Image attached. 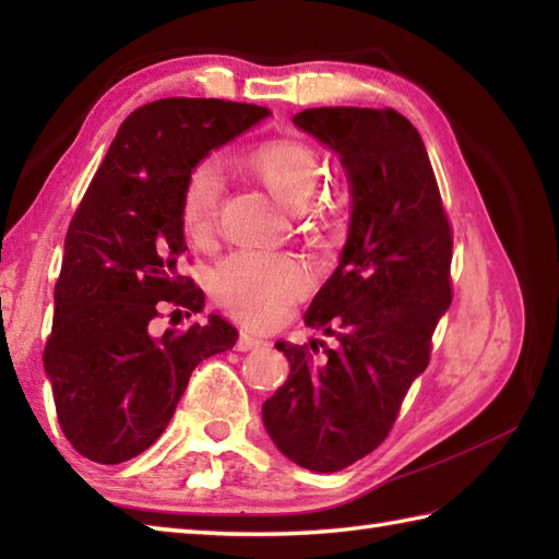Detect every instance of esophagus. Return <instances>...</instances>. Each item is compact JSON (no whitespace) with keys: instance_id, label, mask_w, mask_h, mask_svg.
Masks as SVG:
<instances>
[{"instance_id":"1","label":"esophagus","mask_w":559,"mask_h":559,"mask_svg":"<svg viewBox=\"0 0 559 559\" xmlns=\"http://www.w3.org/2000/svg\"><path fill=\"white\" fill-rule=\"evenodd\" d=\"M259 346H264V338L249 334V331H240V336H237V341H235V348L242 350V353L245 350H254Z\"/></svg>"}]
</instances>
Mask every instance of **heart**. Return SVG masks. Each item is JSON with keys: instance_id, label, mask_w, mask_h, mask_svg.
Segmentation results:
<instances>
[{"instance_id": "b5f03b06", "label": "heart", "mask_w": 559, "mask_h": 559, "mask_svg": "<svg viewBox=\"0 0 559 559\" xmlns=\"http://www.w3.org/2000/svg\"><path fill=\"white\" fill-rule=\"evenodd\" d=\"M240 163L283 204L298 216L326 228L338 213V201L314 192L322 180L324 163L310 141L298 136H271L240 153ZM223 180L211 160L194 163L180 194V223L192 245L213 240L218 225ZM213 295L225 310L249 324H271L312 288V271L300 257L281 252H235L213 273Z\"/></svg>"}]
</instances>
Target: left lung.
<instances>
[{"label": "left lung", "instance_id": "8db88e82", "mask_svg": "<svg viewBox=\"0 0 559 559\" xmlns=\"http://www.w3.org/2000/svg\"><path fill=\"white\" fill-rule=\"evenodd\" d=\"M334 148L348 173L353 216L341 264L317 293L305 324L336 336L276 343L290 374L264 401V425L302 468L334 473L389 437L432 334L451 305V225L423 139L401 112L312 108L293 117Z\"/></svg>", "mask_w": 559, "mask_h": 559}]
</instances>
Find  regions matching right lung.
Masks as SVG:
<instances>
[{
    "label": "right lung",
    "instance_id": "obj_1",
    "mask_svg": "<svg viewBox=\"0 0 559 559\" xmlns=\"http://www.w3.org/2000/svg\"><path fill=\"white\" fill-rule=\"evenodd\" d=\"M266 115L218 98L146 103L93 175L67 230L43 353L59 427L81 456L112 466L146 451L194 367L235 346L237 331L218 314L163 336L153 322L204 310V293L177 273L187 173Z\"/></svg>",
    "mask_w": 559,
    "mask_h": 559
}]
</instances>
